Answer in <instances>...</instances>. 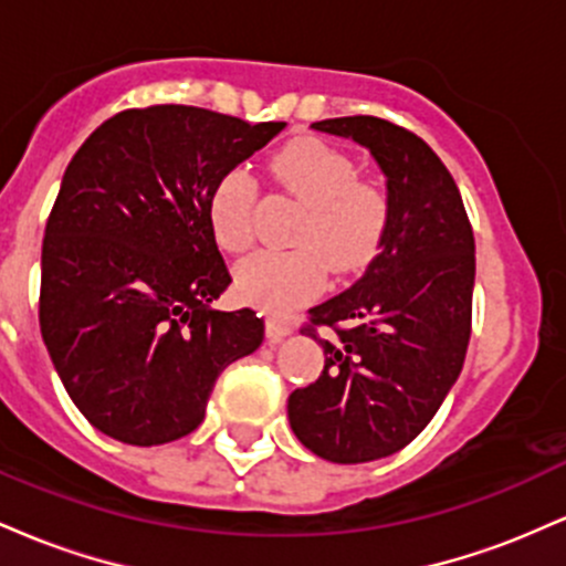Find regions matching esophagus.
Listing matches in <instances>:
<instances>
[{"instance_id": "esophagus-1", "label": "esophagus", "mask_w": 566, "mask_h": 566, "mask_svg": "<svg viewBox=\"0 0 566 566\" xmlns=\"http://www.w3.org/2000/svg\"><path fill=\"white\" fill-rule=\"evenodd\" d=\"M290 333H292V324L284 322L282 316H269V319H265V335H269L271 343H279Z\"/></svg>"}]
</instances>
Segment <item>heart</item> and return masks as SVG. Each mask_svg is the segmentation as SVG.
Here are the masks:
<instances>
[{
    "instance_id": "heart-1",
    "label": "heart",
    "mask_w": 566,
    "mask_h": 566,
    "mask_svg": "<svg viewBox=\"0 0 566 566\" xmlns=\"http://www.w3.org/2000/svg\"><path fill=\"white\" fill-rule=\"evenodd\" d=\"M271 172L301 201L292 229L295 250H263L239 263L237 290L263 308H297L327 284V269L354 276L378 258L391 223V201L380 186L359 178L354 159L322 140H295L271 159ZM261 186L237 165L210 191V226L218 244L242 252L255 242V205Z\"/></svg>"
}]
</instances>
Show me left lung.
Instances as JSON below:
<instances>
[{
	"mask_svg": "<svg viewBox=\"0 0 566 566\" xmlns=\"http://www.w3.org/2000/svg\"><path fill=\"white\" fill-rule=\"evenodd\" d=\"M311 127L373 154L386 175L391 223L365 276L308 311L301 333L322 343L324 369L290 394L287 415L314 454L367 463L405 450L463 369L476 274L473 229L450 170L415 133L378 116Z\"/></svg>",
	"mask_w": 566,
	"mask_h": 566,
	"instance_id": "8db88e82",
	"label": "left lung"
}]
</instances>
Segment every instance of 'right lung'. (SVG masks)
<instances>
[{"mask_svg":"<svg viewBox=\"0 0 566 566\" xmlns=\"http://www.w3.org/2000/svg\"><path fill=\"white\" fill-rule=\"evenodd\" d=\"M282 129L178 103L127 108L69 161L44 226L39 327L71 401L106 437H186L218 375L263 343L252 308H210L231 284L210 191Z\"/></svg>","mask_w":566,"mask_h":566,"instance_id":"add662e5","label":"right lung"}]
</instances>
